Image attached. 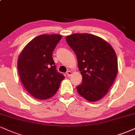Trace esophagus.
Returning a JSON list of instances; mask_svg holds the SVG:
<instances>
[{"instance_id": "34e87169", "label": "esophagus", "mask_w": 135, "mask_h": 135, "mask_svg": "<svg viewBox=\"0 0 135 135\" xmlns=\"http://www.w3.org/2000/svg\"><path fill=\"white\" fill-rule=\"evenodd\" d=\"M72 72H71V71H67V72H66V75H67V77H70L71 76V75H72Z\"/></svg>"}]
</instances>
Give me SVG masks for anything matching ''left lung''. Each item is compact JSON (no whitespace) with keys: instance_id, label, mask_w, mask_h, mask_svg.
Listing matches in <instances>:
<instances>
[{"instance_id":"obj_1","label":"left lung","mask_w":135,"mask_h":135,"mask_svg":"<svg viewBox=\"0 0 135 135\" xmlns=\"http://www.w3.org/2000/svg\"><path fill=\"white\" fill-rule=\"evenodd\" d=\"M66 41L77 56L82 82L77 90L89 102H96L108 93L118 71L112 46L104 39L88 33L67 36Z\"/></svg>"}]
</instances>
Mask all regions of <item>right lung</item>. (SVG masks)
I'll list each match as a JSON object with an SVG mask.
<instances>
[{
    "label": "right lung",
    "mask_w": 135,
    "mask_h": 135,
    "mask_svg": "<svg viewBox=\"0 0 135 135\" xmlns=\"http://www.w3.org/2000/svg\"><path fill=\"white\" fill-rule=\"evenodd\" d=\"M62 36L41 35L29 42L19 55L17 69L24 87L32 97L51 98L65 77L56 71L52 53Z\"/></svg>",
    "instance_id": "1"
}]
</instances>
